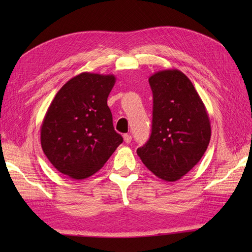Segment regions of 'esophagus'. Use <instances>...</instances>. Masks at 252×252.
Segmentation results:
<instances>
[{"label": "esophagus", "mask_w": 252, "mask_h": 252, "mask_svg": "<svg viewBox=\"0 0 252 252\" xmlns=\"http://www.w3.org/2000/svg\"><path fill=\"white\" fill-rule=\"evenodd\" d=\"M123 140H125V142L126 144H129L132 141V136L130 134H125V135H123Z\"/></svg>", "instance_id": "34e87169"}]
</instances>
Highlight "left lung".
Listing matches in <instances>:
<instances>
[{
  "mask_svg": "<svg viewBox=\"0 0 252 252\" xmlns=\"http://www.w3.org/2000/svg\"><path fill=\"white\" fill-rule=\"evenodd\" d=\"M148 81L154 98L152 134L136 153L159 179L175 182L189 173L207 151L210 120L199 94L182 71L160 70Z\"/></svg>",
  "mask_w": 252,
  "mask_h": 252,
  "instance_id": "left-lung-1",
  "label": "left lung"
}]
</instances>
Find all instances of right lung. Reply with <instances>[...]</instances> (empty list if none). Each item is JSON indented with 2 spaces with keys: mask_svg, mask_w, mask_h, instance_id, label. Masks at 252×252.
Segmentation results:
<instances>
[{
  "mask_svg": "<svg viewBox=\"0 0 252 252\" xmlns=\"http://www.w3.org/2000/svg\"><path fill=\"white\" fill-rule=\"evenodd\" d=\"M114 74L82 72L58 91L41 126V146L54 168L84 180L103 168L123 138L115 131L107 98Z\"/></svg>",
  "mask_w": 252,
  "mask_h": 252,
  "instance_id": "obj_1",
  "label": "right lung"
}]
</instances>
